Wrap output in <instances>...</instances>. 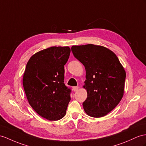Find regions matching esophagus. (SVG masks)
Here are the masks:
<instances>
[{"label":"esophagus","mask_w":146,"mask_h":146,"mask_svg":"<svg viewBox=\"0 0 146 146\" xmlns=\"http://www.w3.org/2000/svg\"><path fill=\"white\" fill-rule=\"evenodd\" d=\"M79 87L78 86H76V87H72V90L74 92H77L78 90V89H79Z\"/></svg>","instance_id":"esophagus-1"}]
</instances>
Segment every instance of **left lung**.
<instances>
[{
    "mask_svg": "<svg viewBox=\"0 0 146 146\" xmlns=\"http://www.w3.org/2000/svg\"><path fill=\"white\" fill-rule=\"evenodd\" d=\"M71 51L86 70L84 88L87 97L82 104L85 113L94 118L106 115L124 94L126 72L118 57L109 49L92 44L73 46Z\"/></svg>",
    "mask_w": 146,
    "mask_h": 146,
    "instance_id": "8db88e82",
    "label": "left lung"
}]
</instances>
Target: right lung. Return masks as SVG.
Here are the masks:
<instances>
[{
  "label": "right lung",
  "instance_id": "add662e5",
  "mask_svg": "<svg viewBox=\"0 0 146 146\" xmlns=\"http://www.w3.org/2000/svg\"><path fill=\"white\" fill-rule=\"evenodd\" d=\"M68 46H52L35 53L27 62L23 85L29 104L39 115L50 121L65 116L71 90L64 84Z\"/></svg>",
  "mask_w": 146,
  "mask_h": 146
}]
</instances>
